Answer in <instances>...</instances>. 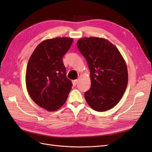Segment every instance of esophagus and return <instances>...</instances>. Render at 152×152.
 Listing matches in <instances>:
<instances>
[{
	"label": "esophagus",
	"instance_id": "1",
	"mask_svg": "<svg viewBox=\"0 0 152 152\" xmlns=\"http://www.w3.org/2000/svg\"><path fill=\"white\" fill-rule=\"evenodd\" d=\"M77 81H78V80H75L72 81V84H73L74 86H76L77 83Z\"/></svg>",
	"mask_w": 152,
	"mask_h": 152
}]
</instances>
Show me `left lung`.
Masks as SVG:
<instances>
[{
	"label": "left lung",
	"instance_id": "left-lung-1",
	"mask_svg": "<svg viewBox=\"0 0 152 152\" xmlns=\"http://www.w3.org/2000/svg\"><path fill=\"white\" fill-rule=\"evenodd\" d=\"M77 49L87 60L91 80L85 98L92 109L103 112L113 108L121 99L128 84L125 61L116 47L106 39L83 38Z\"/></svg>",
	"mask_w": 152,
	"mask_h": 152
}]
</instances>
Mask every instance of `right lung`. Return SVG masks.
Instances as JSON below:
<instances>
[{
    "mask_svg": "<svg viewBox=\"0 0 152 152\" xmlns=\"http://www.w3.org/2000/svg\"><path fill=\"white\" fill-rule=\"evenodd\" d=\"M73 42L67 37L41 42L31 56L26 69L27 90L38 105L49 111L65 103L72 84L66 76L62 58Z\"/></svg>",
    "mask_w": 152,
    "mask_h": 152,
    "instance_id": "1",
    "label": "right lung"
}]
</instances>
